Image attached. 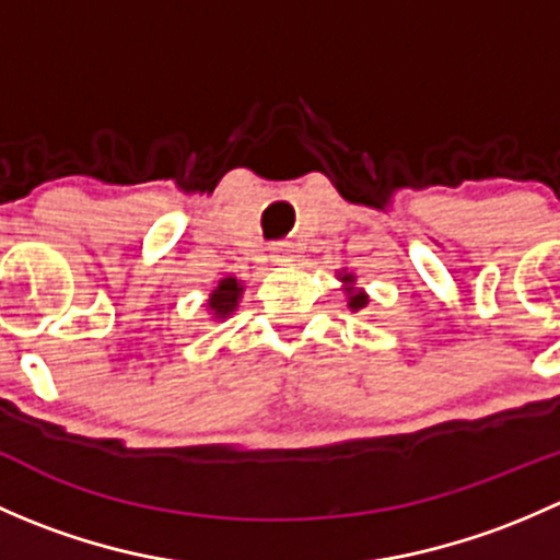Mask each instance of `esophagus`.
Masks as SVG:
<instances>
[{
	"label": "esophagus",
	"instance_id": "1",
	"mask_svg": "<svg viewBox=\"0 0 560 560\" xmlns=\"http://www.w3.org/2000/svg\"><path fill=\"white\" fill-rule=\"evenodd\" d=\"M270 257H273V262L279 265L292 262V259H295V246L287 244V241H279V244L270 246Z\"/></svg>",
	"mask_w": 560,
	"mask_h": 560
}]
</instances>
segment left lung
<instances>
[{
    "mask_svg": "<svg viewBox=\"0 0 560 560\" xmlns=\"http://www.w3.org/2000/svg\"><path fill=\"white\" fill-rule=\"evenodd\" d=\"M343 281H354V279H352V276H343ZM365 303H369V298H365L363 292H352V298H349V308H352V312L363 308Z\"/></svg>",
    "mask_w": 560,
    "mask_h": 560,
    "instance_id": "obj_1",
    "label": "left lung"
}]
</instances>
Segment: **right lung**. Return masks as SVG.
I'll list each match as a JSON object with an SVG mask.
<instances>
[{"label":"right lung","instance_id":"add662e5","mask_svg":"<svg viewBox=\"0 0 560 560\" xmlns=\"http://www.w3.org/2000/svg\"><path fill=\"white\" fill-rule=\"evenodd\" d=\"M241 290H244V287H241L235 279L219 281V287L211 292V298H208V306H211L213 316H228L230 312H235V306H238Z\"/></svg>","mask_w":560,"mask_h":560}]
</instances>
